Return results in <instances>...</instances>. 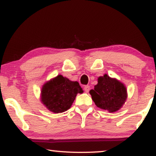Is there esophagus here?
I'll list each match as a JSON object with an SVG mask.
<instances>
[{"label":"esophagus","instance_id":"34e87169","mask_svg":"<svg viewBox=\"0 0 156 156\" xmlns=\"http://www.w3.org/2000/svg\"><path fill=\"white\" fill-rule=\"evenodd\" d=\"M90 89V87L89 85H85V86L84 87V90H85V91L86 92V93H87V92H89Z\"/></svg>","mask_w":156,"mask_h":156}]
</instances>
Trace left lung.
<instances>
[{
  "label": "left lung",
  "mask_w": 156,
  "mask_h": 156,
  "mask_svg": "<svg viewBox=\"0 0 156 156\" xmlns=\"http://www.w3.org/2000/svg\"><path fill=\"white\" fill-rule=\"evenodd\" d=\"M96 106L109 112H115L122 108L127 98L124 83L105 74L98 78V84L90 90Z\"/></svg>",
  "instance_id": "1"
}]
</instances>
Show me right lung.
Segmentation results:
<instances>
[{
  "label": "right lung",
  "instance_id": "obj_1",
  "mask_svg": "<svg viewBox=\"0 0 156 156\" xmlns=\"http://www.w3.org/2000/svg\"><path fill=\"white\" fill-rule=\"evenodd\" d=\"M83 90L77 81L58 75L42 85L41 102L54 113H61L71 108L78 93Z\"/></svg>",
  "mask_w": 156,
  "mask_h": 156
}]
</instances>
